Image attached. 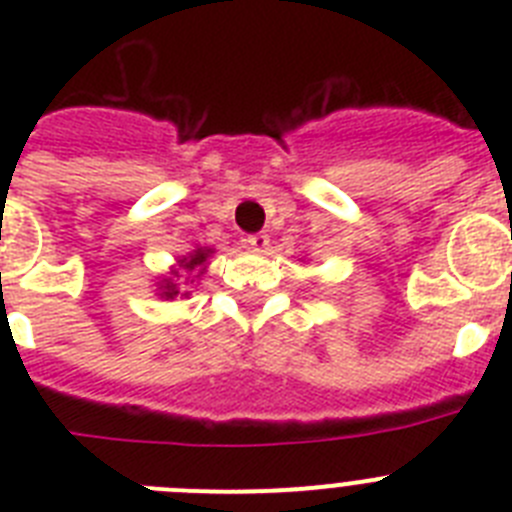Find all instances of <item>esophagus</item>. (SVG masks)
I'll use <instances>...</instances> for the list:
<instances>
[{"instance_id": "esophagus-1", "label": "esophagus", "mask_w": 512, "mask_h": 512, "mask_svg": "<svg viewBox=\"0 0 512 512\" xmlns=\"http://www.w3.org/2000/svg\"><path fill=\"white\" fill-rule=\"evenodd\" d=\"M246 243H248V248H253V251H266V248H269V235L253 233V235H248Z\"/></svg>"}]
</instances>
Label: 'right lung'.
<instances>
[{
  "label": "right lung",
  "mask_w": 512,
  "mask_h": 512,
  "mask_svg": "<svg viewBox=\"0 0 512 512\" xmlns=\"http://www.w3.org/2000/svg\"><path fill=\"white\" fill-rule=\"evenodd\" d=\"M210 253H212V248H197V251H192V253H189V256L179 259V266H182L184 271H189V274H192V271H197V277H200L202 269H205V264H207V256H210ZM171 274H174V277H179L182 271L174 269V271H171ZM158 289H161V297H166V300H174V297L179 295V289H176L174 279H164V282H161V287H158Z\"/></svg>",
  "instance_id": "right-lung-1"
}]
</instances>
